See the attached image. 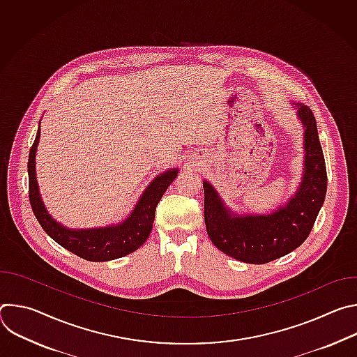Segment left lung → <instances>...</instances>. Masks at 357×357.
<instances>
[{
    "label": "left lung",
    "mask_w": 357,
    "mask_h": 357,
    "mask_svg": "<svg viewBox=\"0 0 357 357\" xmlns=\"http://www.w3.org/2000/svg\"><path fill=\"white\" fill-rule=\"evenodd\" d=\"M303 131V175L285 205L268 215H236L218 190L203 181L205 225L212 243L229 257L266 264L298 248L310 236L325 202L328 176L317 120L307 106L295 103Z\"/></svg>",
    "instance_id": "left-lung-1"
}]
</instances>
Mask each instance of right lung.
Segmentation results:
<instances>
[{
  "instance_id": "right-lung-1",
  "label": "right lung",
  "mask_w": 357,
  "mask_h": 357,
  "mask_svg": "<svg viewBox=\"0 0 357 357\" xmlns=\"http://www.w3.org/2000/svg\"><path fill=\"white\" fill-rule=\"evenodd\" d=\"M39 137L40 128H38L28 160L29 202L36 220L46 234L52 237L63 248L87 261L116 260L138 250L152 230L155 209L162 195L176 178L178 168L165 171L152 181L139 197L134 211L123 223L94 229H68L47 213L39 193L35 172V155Z\"/></svg>"
}]
</instances>
